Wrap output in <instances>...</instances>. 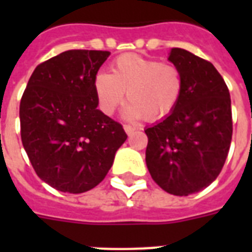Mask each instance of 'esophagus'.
I'll return each instance as SVG.
<instances>
[{"label":"esophagus","mask_w":252,"mask_h":252,"mask_svg":"<svg viewBox=\"0 0 252 252\" xmlns=\"http://www.w3.org/2000/svg\"><path fill=\"white\" fill-rule=\"evenodd\" d=\"M124 130H126V133L129 136V134H132L136 130V128L132 126H124Z\"/></svg>","instance_id":"34e87169"}]
</instances>
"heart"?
<instances>
[{"label": "heart", "mask_w": 252, "mask_h": 252, "mask_svg": "<svg viewBox=\"0 0 252 252\" xmlns=\"http://www.w3.org/2000/svg\"><path fill=\"white\" fill-rule=\"evenodd\" d=\"M99 107L114 114L126 99L128 119L144 118L158 122L170 115L179 103L183 78L175 65L138 55H123L114 61L112 74L99 72L94 78Z\"/></svg>", "instance_id": "1"}]
</instances>
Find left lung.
<instances>
[{
  "instance_id": "1",
  "label": "left lung",
  "mask_w": 252,
  "mask_h": 252,
  "mask_svg": "<svg viewBox=\"0 0 252 252\" xmlns=\"http://www.w3.org/2000/svg\"><path fill=\"white\" fill-rule=\"evenodd\" d=\"M183 78L171 114L146 128V166L163 191L188 196L216 180L233 134L229 89L209 61L182 48L168 56Z\"/></svg>"
}]
</instances>
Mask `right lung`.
Returning a JSON list of instances; mask_svg holds the SVG:
<instances>
[{"label":"right lung","mask_w":252,"mask_h":252,"mask_svg":"<svg viewBox=\"0 0 252 252\" xmlns=\"http://www.w3.org/2000/svg\"><path fill=\"white\" fill-rule=\"evenodd\" d=\"M110 55L65 51L37 65L22 95V144L37 176L57 191L98 186L126 140L122 124L96 108L94 78Z\"/></svg>","instance_id":"right-lung-1"}]
</instances>
